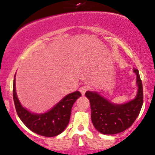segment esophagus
<instances>
[{"label":"esophagus","instance_id":"esophagus-1","mask_svg":"<svg viewBox=\"0 0 155 155\" xmlns=\"http://www.w3.org/2000/svg\"><path fill=\"white\" fill-rule=\"evenodd\" d=\"M88 90V87L87 86H82L79 88V91L81 92L82 95H84L85 94V92Z\"/></svg>","mask_w":155,"mask_h":155}]
</instances>
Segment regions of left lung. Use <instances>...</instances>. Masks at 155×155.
<instances>
[{
	"instance_id": "8db88e82",
	"label": "left lung",
	"mask_w": 155,
	"mask_h": 155,
	"mask_svg": "<svg viewBox=\"0 0 155 155\" xmlns=\"http://www.w3.org/2000/svg\"><path fill=\"white\" fill-rule=\"evenodd\" d=\"M134 72L137 75L138 89L135 98L128 102L114 104L97 91H87L85 93L90 101L92 123L101 134L111 135L123 132L138 117L143 103V84L139 70L134 68Z\"/></svg>"
}]
</instances>
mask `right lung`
<instances>
[{
    "mask_svg": "<svg viewBox=\"0 0 155 155\" xmlns=\"http://www.w3.org/2000/svg\"><path fill=\"white\" fill-rule=\"evenodd\" d=\"M15 74L13 80V101L18 116L31 131L43 137H55L61 134L68 125L71 109L75 101L81 96L78 91L66 95L61 101L44 113H33L22 107L15 91Z\"/></svg>",
    "mask_w": 155,
    "mask_h": 155,
    "instance_id": "obj_1",
    "label": "right lung"
}]
</instances>
